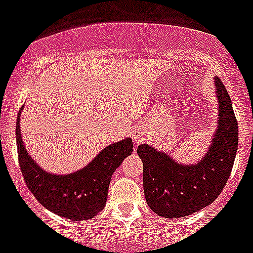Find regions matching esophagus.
<instances>
[{
  "label": "esophagus",
  "instance_id": "esophagus-1",
  "mask_svg": "<svg viewBox=\"0 0 253 253\" xmlns=\"http://www.w3.org/2000/svg\"><path fill=\"white\" fill-rule=\"evenodd\" d=\"M144 137H146V135H144L143 130H140V129H137V130L133 133V140L135 144H139V143L144 139Z\"/></svg>",
  "mask_w": 253,
  "mask_h": 253
}]
</instances>
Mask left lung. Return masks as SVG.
<instances>
[{
    "label": "left lung",
    "instance_id": "8db88e82",
    "mask_svg": "<svg viewBox=\"0 0 253 253\" xmlns=\"http://www.w3.org/2000/svg\"><path fill=\"white\" fill-rule=\"evenodd\" d=\"M216 129L196 163H181L167 152L139 144L143 187L148 207L163 218L191 215L215 200L224 189L238 148V123L231 97L215 78Z\"/></svg>",
    "mask_w": 253,
    "mask_h": 253
}]
</instances>
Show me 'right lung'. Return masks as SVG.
<instances>
[{
  "mask_svg": "<svg viewBox=\"0 0 253 253\" xmlns=\"http://www.w3.org/2000/svg\"><path fill=\"white\" fill-rule=\"evenodd\" d=\"M22 109L16 120V144L20 169L38 202L62 218L92 219L106 205L111 176L133 152V140L125 138L105 147L88 165L71 173H51L31 157L20 129Z\"/></svg>",
  "mask_w": 253,
  "mask_h": 253,
  "instance_id": "add662e5",
  "label": "right lung"
}]
</instances>
